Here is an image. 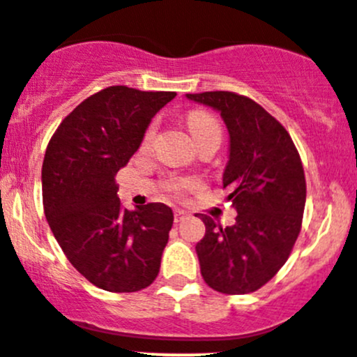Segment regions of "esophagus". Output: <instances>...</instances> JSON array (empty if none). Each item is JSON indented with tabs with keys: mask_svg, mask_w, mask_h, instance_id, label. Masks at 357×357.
I'll use <instances>...</instances> for the list:
<instances>
[{
	"mask_svg": "<svg viewBox=\"0 0 357 357\" xmlns=\"http://www.w3.org/2000/svg\"><path fill=\"white\" fill-rule=\"evenodd\" d=\"M187 215H189V213L187 211H183V209H175V223H178V222H182L183 218H187Z\"/></svg>",
	"mask_w": 357,
	"mask_h": 357,
	"instance_id": "34e87169",
	"label": "esophagus"
}]
</instances>
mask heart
Instances as JSON below:
<instances>
[{
	"label": "heart",
	"instance_id": "b5f03b06",
	"mask_svg": "<svg viewBox=\"0 0 357 357\" xmlns=\"http://www.w3.org/2000/svg\"><path fill=\"white\" fill-rule=\"evenodd\" d=\"M187 125H189V130H190V134L194 135V139L201 137V135L206 134V132H209V130H220L218 122H216L211 115H208V113H204V112L190 113L189 119H187ZM153 132H154L153 127H149L148 130H146L144 144H148V142L151 141ZM194 187H196V180L189 178V177H172L165 182V189L177 197L183 196L187 190L194 189Z\"/></svg>",
	"mask_w": 357,
	"mask_h": 357
}]
</instances>
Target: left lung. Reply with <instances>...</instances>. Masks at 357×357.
<instances>
[{"mask_svg":"<svg viewBox=\"0 0 357 357\" xmlns=\"http://www.w3.org/2000/svg\"><path fill=\"white\" fill-rule=\"evenodd\" d=\"M187 98L218 109L229 128L223 189L237 209L225 229L199 216L206 225L196 245L201 275L216 292H255L284 266L301 232L306 204L301 156L284 125L251 98L230 91Z\"/></svg>","mask_w":357,"mask_h":357,"instance_id":"1","label":"left lung"}]
</instances>
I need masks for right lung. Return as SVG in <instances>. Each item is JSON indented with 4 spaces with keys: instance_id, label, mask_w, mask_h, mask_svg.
Returning <instances> with one entry per match:
<instances>
[{
    "instance_id": "right-lung-1",
    "label": "right lung",
    "mask_w": 357,
    "mask_h": 357,
    "mask_svg": "<svg viewBox=\"0 0 357 357\" xmlns=\"http://www.w3.org/2000/svg\"><path fill=\"white\" fill-rule=\"evenodd\" d=\"M175 96L106 87L65 116L46 148L43 204L51 232L73 268L108 292H137L160 273L174 213L163 203L123 209L115 175Z\"/></svg>"
}]
</instances>
